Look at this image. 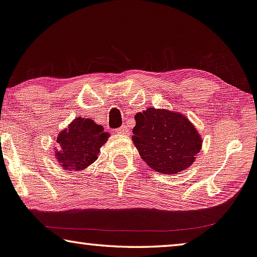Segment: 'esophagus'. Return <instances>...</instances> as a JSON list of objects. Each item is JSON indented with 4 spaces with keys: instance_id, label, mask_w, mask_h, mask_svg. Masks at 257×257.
I'll return each mask as SVG.
<instances>
[{
    "instance_id": "34e87169",
    "label": "esophagus",
    "mask_w": 257,
    "mask_h": 257,
    "mask_svg": "<svg viewBox=\"0 0 257 257\" xmlns=\"http://www.w3.org/2000/svg\"><path fill=\"white\" fill-rule=\"evenodd\" d=\"M116 132L118 134H121V135H128V128L125 127V125H121L120 128L116 129Z\"/></svg>"
}]
</instances>
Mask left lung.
Instances as JSON below:
<instances>
[{
  "label": "left lung",
  "instance_id": "1",
  "mask_svg": "<svg viewBox=\"0 0 257 257\" xmlns=\"http://www.w3.org/2000/svg\"><path fill=\"white\" fill-rule=\"evenodd\" d=\"M132 140L141 158L164 174L185 171L196 159L202 139L185 115L167 109L148 108L135 115Z\"/></svg>",
  "mask_w": 257,
  "mask_h": 257
}]
</instances>
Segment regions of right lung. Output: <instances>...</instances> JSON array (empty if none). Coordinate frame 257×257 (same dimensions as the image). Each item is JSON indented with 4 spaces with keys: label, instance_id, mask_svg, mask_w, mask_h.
<instances>
[{
    "label": "right lung",
    "instance_id": "obj_1",
    "mask_svg": "<svg viewBox=\"0 0 257 257\" xmlns=\"http://www.w3.org/2000/svg\"><path fill=\"white\" fill-rule=\"evenodd\" d=\"M108 136L94 121L76 117L68 129L57 135L59 150L55 151V158L64 170L82 171L98 159L99 150Z\"/></svg>",
    "mask_w": 257,
    "mask_h": 257
}]
</instances>
